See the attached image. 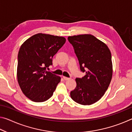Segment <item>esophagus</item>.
<instances>
[{
	"mask_svg": "<svg viewBox=\"0 0 132 132\" xmlns=\"http://www.w3.org/2000/svg\"><path fill=\"white\" fill-rule=\"evenodd\" d=\"M63 79L64 80H70V78L67 77H64V76H63Z\"/></svg>",
	"mask_w": 132,
	"mask_h": 132,
	"instance_id": "obj_1",
	"label": "esophagus"
}]
</instances>
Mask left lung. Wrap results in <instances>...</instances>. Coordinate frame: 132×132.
<instances>
[{
  "mask_svg": "<svg viewBox=\"0 0 132 132\" xmlns=\"http://www.w3.org/2000/svg\"><path fill=\"white\" fill-rule=\"evenodd\" d=\"M68 41L74 48L80 70L86 74L76 79L77 86L70 97L78 104L91 105L101 99L111 82V53L105 44L90 34L69 37Z\"/></svg>",
  "mask_w": 132,
  "mask_h": 132,
  "instance_id": "obj_1",
  "label": "left lung"
}]
</instances>
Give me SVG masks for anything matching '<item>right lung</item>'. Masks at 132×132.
<instances>
[{
    "label": "right lung",
    "instance_id": "right-lung-1",
    "mask_svg": "<svg viewBox=\"0 0 132 132\" xmlns=\"http://www.w3.org/2000/svg\"><path fill=\"white\" fill-rule=\"evenodd\" d=\"M66 42L62 37L34 35L21 45L18 54L17 80L21 91L31 101L40 102L52 97L61 77L46 70L52 57Z\"/></svg>",
    "mask_w": 132,
    "mask_h": 132
}]
</instances>
